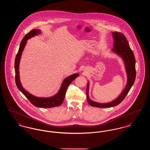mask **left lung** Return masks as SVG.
<instances>
[{
	"label": "left lung",
	"mask_w": 150,
	"mask_h": 150,
	"mask_svg": "<svg viewBox=\"0 0 150 150\" xmlns=\"http://www.w3.org/2000/svg\"><path fill=\"white\" fill-rule=\"evenodd\" d=\"M114 39L113 48L111 51L120 57L123 61L127 75V82L123 91L115 100L107 103H100L91 100L89 96V82L88 81L86 88V97L89 104L93 107L109 108L114 107L121 103L128 93L136 79V59L133 51L130 49L128 42L125 36L117 32L112 33Z\"/></svg>",
	"instance_id": "left-lung-1"
}]
</instances>
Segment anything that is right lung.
<instances>
[{"mask_svg": "<svg viewBox=\"0 0 150 150\" xmlns=\"http://www.w3.org/2000/svg\"><path fill=\"white\" fill-rule=\"evenodd\" d=\"M42 31L39 29H34L31 30L29 33L27 34L24 36L21 42L20 45V48L18 50V53L16 57L14 62V69L16 74V83L18 89L23 93L25 97L31 102V103L37 107H42V108H52V107H57L61 105L65 97V94L67 87L71 84L72 81L78 77L79 74L75 73L72 74L71 75L66 77L62 81L61 86L59 91L56 94L49 97H36L31 93L28 92L22 85L20 77V71H19V66L20 60L21 58L22 52L24 50V48L27 44V41L30 39L35 36L40 34Z\"/></svg>", "mask_w": 150, "mask_h": 150, "instance_id": "right-lung-1", "label": "right lung"}]
</instances>
